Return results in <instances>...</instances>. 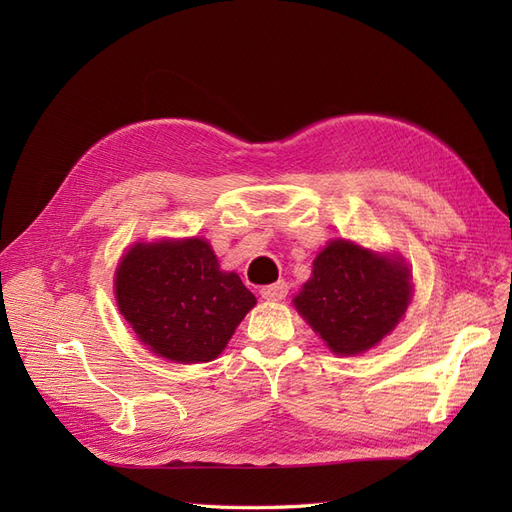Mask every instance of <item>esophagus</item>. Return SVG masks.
Here are the masks:
<instances>
[{"mask_svg":"<svg viewBox=\"0 0 512 512\" xmlns=\"http://www.w3.org/2000/svg\"><path fill=\"white\" fill-rule=\"evenodd\" d=\"M260 294H262V299H267V301H282L288 294V284L284 280H280V282L262 288Z\"/></svg>","mask_w":512,"mask_h":512,"instance_id":"esophagus-1","label":"esophagus"}]
</instances>
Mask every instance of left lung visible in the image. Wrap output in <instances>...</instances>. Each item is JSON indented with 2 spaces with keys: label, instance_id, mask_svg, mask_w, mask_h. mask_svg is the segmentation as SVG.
<instances>
[{
  "label": "left lung",
  "instance_id": "1",
  "mask_svg": "<svg viewBox=\"0 0 512 512\" xmlns=\"http://www.w3.org/2000/svg\"><path fill=\"white\" fill-rule=\"evenodd\" d=\"M410 280L401 256L335 239L316 256L312 277L292 303L335 354H361L404 318L412 301Z\"/></svg>",
  "mask_w": 512,
  "mask_h": 512
}]
</instances>
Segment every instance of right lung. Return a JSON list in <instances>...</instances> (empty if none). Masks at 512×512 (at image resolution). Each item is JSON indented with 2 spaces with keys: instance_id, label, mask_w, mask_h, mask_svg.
Segmentation results:
<instances>
[{
  "instance_id": "1",
  "label": "right lung",
  "mask_w": 512,
  "mask_h": 512,
  "mask_svg": "<svg viewBox=\"0 0 512 512\" xmlns=\"http://www.w3.org/2000/svg\"><path fill=\"white\" fill-rule=\"evenodd\" d=\"M115 297L136 337L173 363L218 359L256 305L241 277L222 271L196 237L134 243L115 271Z\"/></svg>"
}]
</instances>
